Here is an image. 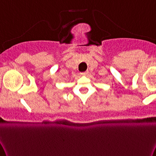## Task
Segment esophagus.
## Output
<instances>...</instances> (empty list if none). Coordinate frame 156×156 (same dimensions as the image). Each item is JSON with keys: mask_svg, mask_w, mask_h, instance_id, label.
I'll return each instance as SVG.
<instances>
[{"mask_svg": "<svg viewBox=\"0 0 156 156\" xmlns=\"http://www.w3.org/2000/svg\"><path fill=\"white\" fill-rule=\"evenodd\" d=\"M87 73H88V71H85V72H82L81 74L83 75V76H85V75H87Z\"/></svg>", "mask_w": 156, "mask_h": 156, "instance_id": "1", "label": "esophagus"}]
</instances>
